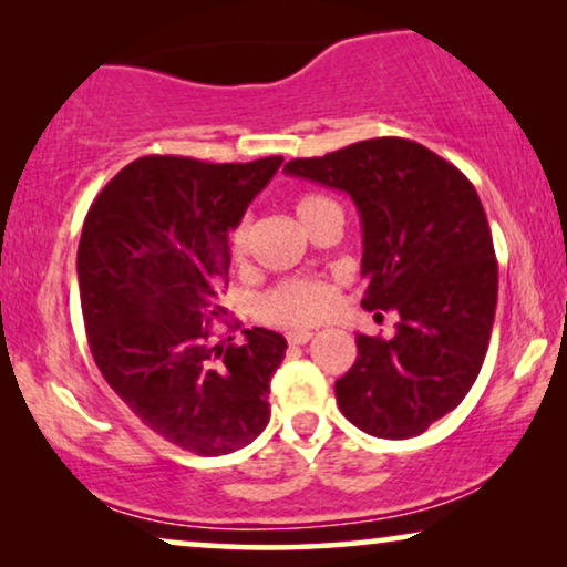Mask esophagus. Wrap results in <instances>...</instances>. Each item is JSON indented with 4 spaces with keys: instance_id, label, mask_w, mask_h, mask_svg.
Masks as SVG:
<instances>
[{
    "instance_id": "1",
    "label": "esophagus",
    "mask_w": 567,
    "mask_h": 567,
    "mask_svg": "<svg viewBox=\"0 0 567 567\" xmlns=\"http://www.w3.org/2000/svg\"><path fill=\"white\" fill-rule=\"evenodd\" d=\"M312 336H315V332H309V330H293V332H289V336H286V340H289V346H305V343H309V340H312Z\"/></svg>"
}]
</instances>
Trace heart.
I'll return each instance as SVG.
<instances>
[{
  "label": "heart",
  "instance_id": "obj_1",
  "mask_svg": "<svg viewBox=\"0 0 567 567\" xmlns=\"http://www.w3.org/2000/svg\"><path fill=\"white\" fill-rule=\"evenodd\" d=\"M299 221L305 224L307 231L315 229L317 221L332 212H340V206L328 196L320 193H305L293 204ZM247 247H250V219L239 221L237 229L231 231V255L237 260L245 258ZM330 305V289L312 278H286V281L276 284L274 289L262 293L260 299V315L268 322L286 324V328H299V324H312L324 315Z\"/></svg>",
  "mask_w": 567,
  "mask_h": 567
}]
</instances>
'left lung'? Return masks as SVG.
<instances>
[{
  "mask_svg": "<svg viewBox=\"0 0 567 567\" xmlns=\"http://www.w3.org/2000/svg\"><path fill=\"white\" fill-rule=\"evenodd\" d=\"M286 173L353 198L361 307L400 315L394 338H355L359 355L336 382L340 413L371 436H417L464 400L491 343L498 260L475 185L400 136L291 159Z\"/></svg>",
  "mask_w": 567,
  "mask_h": 567,
  "instance_id": "1",
  "label": "left lung"
}]
</instances>
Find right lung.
Instances as JSON below:
<instances>
[{
  "label": "right lung",
  "instance_id": "obj_1",
  "mask_svg": "<svg viewBox=\"0 0 567 567\" xmlns=\"http://www.w3.org/2000/svg\"><path fill=\"white\" fill-rule=\"evenodd\" d=\"M281 162L138 157L97 193L82 227L76 276L100 374L146 429L198 456L237 452L270 421L284 336L208 338L227 315L229 229Z\"/></svg>",
  "mask_w": 567,
  "mask_h": 567
}]
</instances>
